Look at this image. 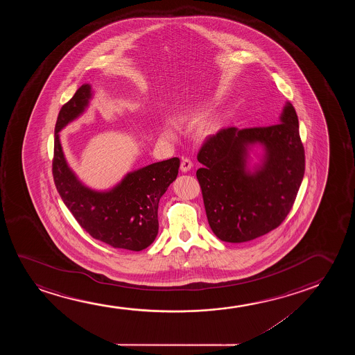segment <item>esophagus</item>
I'll use <instances>...</instances> for the list:
<instances>
[{
  "label": "esophagus",
  "mask_w": 355,
  "mask_h": 355,
  "mask_svg": "<svg viewBox=\"0 0 355 355\" xmlns=\"http://www.w3.org/2000/svg\"><path fill=\"white\" fill-rule=\"evenodd\" d=\"M191 167H193V162H191L189 157H183L182 162H180V170L183 172H188Z\"/></svg>",
  "instance_id": "esophagus-1"
}]
</instances>
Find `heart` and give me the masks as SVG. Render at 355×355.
I'll return each instance as SVG.
<instances>
[{
    "instance_id": "b5f03b06",
    "label": "heart",
    "mask_w": 355,
    "mask_h": 355,
    "mask_svg": "<svg viewBox=\"0 0 355 355\" xmlns=\"http://www.w3.org/2000/svg\"><path fill=\"white\" fill-rule=\"evenodd\" d=\"M198 116H199V114L195 112V110H185V112L178 115V120H180V121H191V120L198 119ZM201 131H202V133H209V132L211 131V128H209V126H205L202 127ZM161 133H162V136H172V131H171L170 128H167V127L162 128Z\"/></svg>"
}]
</instances>
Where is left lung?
<instances>
[{"mask_svg": "<svg viewBox=\"0 0 355 355\" xmlns=\"http://www.w3.org/2000/svg\"><path fill=\"white\" fill-rule=\"evenodd\" d=\"M282 123L238 130L223 128L207 137L198 153L196 171L206 216L214 235L225 243H246L277 228L290 214L301 187L306 155L292 104ZM266 148L263 165L245 172L248 144Z\"/></svg>", "mask_w": 355, "mask_h": 355, "instance_id": "8db88e82", "label": "left lung"}]
</instances>
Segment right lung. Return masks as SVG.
Segmentation results:
<instances>
[{"mask_svg": "<svg viewBox=\"0 0 355 355\" xmlns=\"http://www.w3.org/2000/svg\"><path fill=\"white\" fill-rule=\"evenodd\" d=\"M89 98V85H83L59 112L54 128V184L65 206L92 238L112 248L141 251L157 235L159 201L177 178L180 159L172 157L128 173L107 193L86 188L64 159L58 132L85 110Z\"/></svg>", "mask_w": 355, "mask_h": 355, "instance_id": "1", "label": "right lung"}]
</instances>
